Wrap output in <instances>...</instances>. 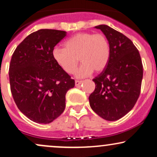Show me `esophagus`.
Segmentation results:
<instances>
[{
    "instance_id": "34e87169",
    "label": "esophagus",
    "mask_w": 157,
    "mask_h": 157,
    "mask_svg": "<svg viewBox=\"0 0 157 157\" xmlns=\"http://www.w3.org/2000/svg\"><path fill=\"white\" fill-rule=\"evenodd\" d=\"M82 81H80V80H75V86H80V84H82Z\"/></svg>"
}]
</instances>
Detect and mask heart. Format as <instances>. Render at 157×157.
<instances>
[{"instance_id": "obj_1", "label": "heart", "mask_w": 157, "mask_h": 157, "mask_svg": "<svg viewBox=\"0 0 157 157\" xmlns=\"http://www.w3.org/2000/svg\"><path fill=\"white\" fill-rule=\"evenodd\" d=\"M65 48L55 47L52 57L57 64L67 74H72L79 63L82 65L75 71L77 78H84L94 72H100L109 62L111 48L103 34L80 32L65 42Z\"/></svg>"}]
</instances>
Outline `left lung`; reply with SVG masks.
<instances>
[{"label":"left lung","mask_w":157,"mask_h":157,"mask_svg":"<svg viewBox=\"0 0 157 157\" xmlns=\"http://www.w3.org/2000/svg\"><path fill=\"white\" fill-rule=\"evenodd\" d=\"M111 48L107 66L93 81L89 96L91 109L109 121L122 118L133 109L141 89L143 67L140 55L130 39L107 25H99Z\"/></svg>","instance_id":"obj_1"}]
</instances>
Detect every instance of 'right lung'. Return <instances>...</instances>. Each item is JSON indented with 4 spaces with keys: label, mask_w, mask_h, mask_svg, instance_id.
Returning a JSON list of instances; mask_svg holds the SVG:
<instances>
[{
    "label": "right lung",
    "mask_w": 157,
    "mask_h": 157,
    "mask_svg": "<svg viewBox=\"0 0 157 157\" xmlns=\"http://www.w3.org/2000/svg\"><path fill=\"white\" fill-rule=\"evenodd\" d=\"M66 32L40 29L27 36L14 52L10 65L12 97L20 111L37 123L53 122L63 112L66 94L75 80L52 57Z\"/></svg>",
    "instance_id": "right-lung-1"
}]
</instances>
